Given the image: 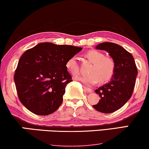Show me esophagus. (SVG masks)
<instances>
[{
    "label": "esophagus",
    "mask_w": 149,
    "mask_h": 149,
    "mask_svg": "<svg viewBox=\"0 0 149 149\" xmlns=\"http://www.w3.org/2000/svg\"><path fill=\"white\" fill-rule=\"evenodd\" d=\"M83 88H84V89L85 90V91H86L88 92V93H91V92L92 91V90L91 89V88L86 87V86H83Z\"/></svg>",
    "instance_id": "obj_1"
}]
</instances>
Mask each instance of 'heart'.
<instances>
[{"label":"heart","mask_w":149,"mask_h":149,"mask_svg":"<svg viewBox=\"0 0 149 149\" xmlns=\"http://www.w3.org/2000/svg\"><path fill=\"white\" fill-rule=\"evenodd\" d=\"M85 56L92 63L88 70V75L78 77L76 80L88 85L95 84L97 81L100 84H104L111 80L116 71V63L113 58L107 57L102 52L95 49L88 51ZM65 67L73 76H78L80 73V67L75 56L66 61Z\"/></svg>","instance_id":"b5f03b06"}]
</instances>
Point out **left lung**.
I'll use <instances>...</instances> for the list:
<instances>
[{
    "label": "left lung",
    "mask_w": 149,
    "mask_h": 149,
    "mask_svg": "<svg viewBox=\"0 0 149 149\" xmlns=\"http://www.w3.org/2000/svg\"><path fill=\"white\" fill-rule=\"evenodd\" d=\"M96 49L109 53L116 63V71L110 82L95 91L100 100L93 107L101 113H111L123 107L131 98L137 69L131 54L119 45L106 42L100 43Z\"/></svg>",
    "instance_id": "1"
}]
</instances>
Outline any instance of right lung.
<instances>
[{
	"instance_id": "1",
	"label": "right lung",
	"mask_w": 149,
	"mask_h": 149,
	"mask_svg": "<svg viewBox=\"0 0 149 149\" xmlns=\"http://www.w3.org/2000/svg\"><path fill=\"white\" fill-rule=\"evenodd\" d=\"M82 49L71 45L42 42L26 51L14 73L20 102L38 116L56 111L63 102L66 86L73 81L66 61Z\"/></svg>"
}]
</instances>
